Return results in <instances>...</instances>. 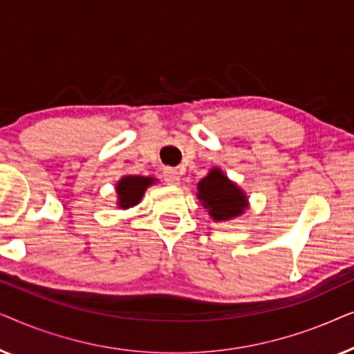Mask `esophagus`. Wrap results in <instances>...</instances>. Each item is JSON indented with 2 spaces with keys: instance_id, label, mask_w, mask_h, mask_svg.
<instances>
[{
  "instance_id": "1",
  "label": "esophagus",
  "mask_w": 354,
  "mask_h": 354,
  "mask_svg": "<svg viewBox=\"0 0 354 354\" xmlns=\"http://www.w3.org/2000/svg\"><path fill=\"white\" fill-rule=\"evenodd\" d=\"M162 178L167 185H178V182H180V174H178L177 169L166 167L162 171Z\"/></svg>"
}]
</instances>
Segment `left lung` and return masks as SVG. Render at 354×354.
I'll use <instances>...</instances> for the list:
<instances>
[{
	"instance_id": "left-lung-1",
	"label": "left lung",
	"mask_w": 354,
	"mask_h": 354,
	"mask_svg": "<svg viewBox=\"0 0 354 354\" xmlns=\"http://www.w3.org/2000/svg\"><path fill=\"white\" fill-rule=\"evenodd\" d=\"M198 198L214 221H229L240 216L246 207V196L219 169H212L209 176L198 183Z\"/></svg>"
}]
</instances>
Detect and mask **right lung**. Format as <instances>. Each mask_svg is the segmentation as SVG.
<instances>
[{"label":"right lung","instance_id":"obj_1","mask_svg":"<svg viewBox=\"0 0 354 354\" xmlns=\"http://www.w3.org/2000/svg\"><path fill=\"white\" fill-rule=\"evenodd\" d=\"M154 180L151 177H138V176H127L118 183V195H119V206L127 209L130 206L138 205L142 200L143 193L151 185Z\"/></svg>","mask_w":354,"mask_h":354}]
</instances>
